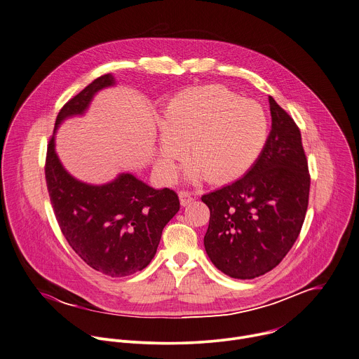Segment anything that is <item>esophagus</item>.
<instances>
[{
  "label": "esophagus",
  "instance_id": "1",
  "mask_svg": "<svg viewBox=\"0 0 359 359\" xmlns=\"http://www.w3.org/2000/svg\"><path fill=\"white\" fill-rule=\"evenodd\" d=\"M179 198H180V204L183 207L189 205L191 201H193V196L189 193V191H180L179 193Z\"/></svg>",
  "mask_w": 359,
  "mask_h": 359
}]
</instances>
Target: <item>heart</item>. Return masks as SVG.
<instances>
[{
  "label": "heart",
  "mask_w": 359,
  "mask_h": 359,
  "mask_svg": "<svg viewBox=\"0 0 359 359\" xmlns=\"http://www.w3.org/2000/svg\"><path fill=\"white\" fill-rule=\"evenodd\" d=\"M270 135L266 109L221 85L197 86L176 95L163 110L158 144L156 169L170 180L176 162L187 148L194 165L193 179L212 183L231 182L262 156Z\"/></svg>",
  "instance_id": "b5f03b06"
}]
</instances>
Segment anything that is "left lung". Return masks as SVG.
<instances>
[{"label": "left lung", "mask_w": 359, "mask_h": 359, "mask_svg": "<svg viewBox=\"0 0 359 359\" xmlns=\"http://www.w3.org/2000/svg\"><path fill=\"white\" fill-rule=\"evenodd\" d=\"M267 145L239 180L201 197L210 208L205 252L224 274L252 280L277 267L305 221L311 176L301 131L269 96Z\"/></svg>", "instance_id": "8db88e82"}]
</instances>
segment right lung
<instances>
[{"instance_id": "right-lung-1", "label": "right lung", "mask_w": 359, "mask_h": 359, "mask_svg": "<svg viewBox=\"0 0 359 359\" xmlns=\"http://www.w3.org/2000/svg\"><path fill=\"white\" fill-rule=\"evenodd\" d=\"M116 83L111 74L90 82L58 111L47 145L46 183L60 229L72 250L93 270L126 277L154 259L165 225L180 208L170 189H152L131 173L95 186L76 180L55 154V130L68 117L81 116L93 96Z\"/></svg>"}]
</instances>
